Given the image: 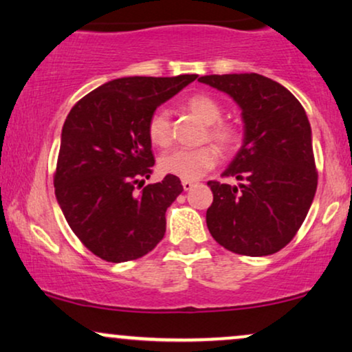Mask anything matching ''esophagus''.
Wrapping results in <instances>:
<instances>
[{
  "mask_svg": "<svg viewBox=\"0 0 352 352\" xmlns=\"http://www.w3.org/2000/svg\"><path fill=\"white\" fill-rule=\"evenodd\" d=\"M194 181H188V179H183V188H184V190H190L194 188Z\"/></svg>",
  "mask_w": 352,
  "mask_h": 352,
  "instance_id": "1",
  "label": "esophagus"
}]
</instances>
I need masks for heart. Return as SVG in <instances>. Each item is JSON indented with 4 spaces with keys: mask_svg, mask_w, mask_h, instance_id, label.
Instances as JSON below:
<instances>
[{
    "mask_svg": "<svg viewBox=\"0 0 352 352\" xmlns=\"http://www.w3.org/2000/svg\"><path fill=\"white\" fill-rule=\"evenodd\" d=\"M184 107L207 125L206 138L214 142L220 150L230 151L238 145L240 132L233 124L222 119L223 109L220 102L209 94H192L186 99ZM150 142L156 146H168L171 142V120L166 109H156L150 116L146 125ZM219 162V151L215 146L204 145L194 150L176 148L162 155L160 169L164 175H171L181 179L194 181L206 175Z\"/></svg>",
    "mask_w": 352,
    "mask_h": 352,
    "instance_id": "1",
    "label": "heart"
}]
</instances>
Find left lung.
Wrapping results in <instances>:
<instances>
[{
  "instance_id": "left-lung-1",
  "label": "left lung",
  "mask_w": 352,
  "mask_h": 352,
  "mask_svg": "<svg viewBox=\"0 0 352 352\" xmlns=\"http://www.w3.org/2000/svg\"><path fill=\"white\" fill-rule=\"evenodd\" d=\"M199 81L233 98L245 124L241 148L222 175L240 184L207 183L214 194L207 228L236 254H274L296 236L316 192L309 117L287 88L258 73Z\"/></svg>"
}]
</instances>
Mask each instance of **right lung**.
Segmentation results:
<instances>
[{
	"mask_svg": "<svg viewBox=\"0 0 352 352\" xmlns=\"http://www.w3.org/2000/svg\"><path fill=\"white\" fill-rule=\"evenodd\" d=\"M196 78H119L81 98L67 116L55 196L73 233L104 261L142 258L164 236V214L183 184L166 175L143 186L155 164L146 125L156 107Z\"/></svg>",
	"mask_w": 352,
	"mask_h": 352,
	"instance_id": "obj_1",
	"label": "right lung"
}]
</instances>
